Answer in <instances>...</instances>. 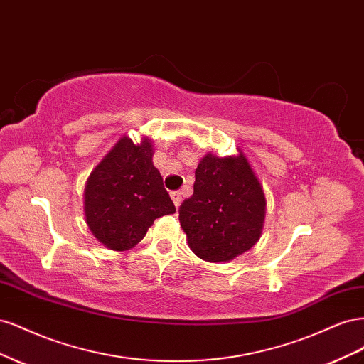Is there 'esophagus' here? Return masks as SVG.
Returning a JSON list of instances; mask_svg holds the SVG:
<instances>
[{"label": "esophagus", "instance_id": "34e87169", "mask_svg": "<svg viewBox=\"0 0 364 364\" xmlns=\"http://www.w3.org/2000/svg\"><path fill=\"white\" fill-rule=\"evenodd\" d=\"M170 196H171L174 206L179 208V206H181V202H182V194H181V191H173Z\"/></svg>", "mask_w": 364, "mask_h": 364}]
</instances>
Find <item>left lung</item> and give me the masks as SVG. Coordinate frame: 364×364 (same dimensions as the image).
Instances as JSON below:
<instances>
[{
  "instance_id": "1",
  "label": "left lung",
  "mask_w": 364,
  "mask_h": 364,
  "mask_svg": "<svg viewBox=\"0 0 364 364\" xmlns=\"http://www.w3.org/2000/svg\"><path fill=\"white\" fill-rule=\"evenodd\" d=\"M266 196L246 156L211 153L196 168L194 193L179 208L190 249L209 262H223L249 250L262 232Z\"/></svg>"
}]
</instances>
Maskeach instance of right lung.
<instances>
[{"instance_id":"obj_1","label":"right lung","mask_w":364,"mask_h":364,"mask_svg":"<svg viewBox=\"0 0 364 364\" xmlns=\"http://www.w3.org/2000/svg\"><path fill=\"white\" fill-rule=\"evenodd\" d=\"M151 156L153 146L149 138L136 146L124 136L86 182V223L107 249L134 247L156 218L176 213Z\"/></svg>"}]
</instances>
